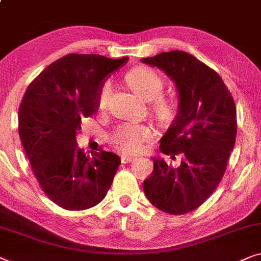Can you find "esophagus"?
I'll return each instance as SVG.
<instances>
[{"label": "esophagus", "instance_id": "34e87169", "mask_svg": "<svg viewBox=\"0 0 261 261\" xmlns=\"http://www.w3.org/2000/svg\"><path fill=\"white\" fill-rule=\"evenodd\" d=\"M134 159L135 158L133 155H129V154H124V155L121 156V161L123 162V164H128V162L133 161Z\"/></svg>", "mask_w": 261, "mask_h": 261}]
</instances>
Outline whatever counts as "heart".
Wrapping results in <instances>:
<instances>
[{
    "mask_svg": "<svg viewBox=\"0 0 261 261\" xmlns=\"http://www.w3.org/2000/svg\"><path fill=\"white\" fill-rule=\"evenodd\" d=\"M126 82L129 88L143 101H152L159 96L164 88L161 79L153 70L145 67L132 69L126 75ZM111 85L105 84L97 95V106L103 107L111 94ZM150 138V129L145 124L124 123L113 133V142L126 152H137L141 149L142 142Z\"/></svg>",
    "mask_w": 261,
    "mask_h": 261,
    "instance_id": "b5f03b06",
    "label": "heart"
}]
</instances>
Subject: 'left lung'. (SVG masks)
I'll list each match as a JSON object with an SVG mask.
<instances>
[{"label": "left lung", "instance_id": "8db88e82", "mask_svg": "<svg viewBox=\"0 0 261 261\" xmlns=\"http://www.w3.org/2000/svg\"><path fill=\"white\" fill-rule=\"evenodd\" d=\"M141 62L175 84L179 108L160 150L172 159L184 155L179 167L154 158L143 192L162 212L186 214L202 205L222 179L237 137L236 103L217 71L186 51H164Z\"/></svg>", "mask_w": 261, "mask_h": 261}]
</instances>
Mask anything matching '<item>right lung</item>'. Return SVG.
I'll return each instance as SVG.
<instances>
[{"label": "right lung", "instance_id": "obj_1", "mask_svg": "<svg viewBox=\"0 0 261 261\" xmlns=\"http://www.w3.org/2000/svg\"><path fill=\"white\" fill-rule=\"evenodd\" d=\"M128 58L68 54L28 86L18 109V134L33 173L51 201L68 211L96 206L121 160L115 153L76 145L81 119L97 109L103 82Z\"/></svg>", "mask_w": 261, "mask_h": 261}]
</instances>
